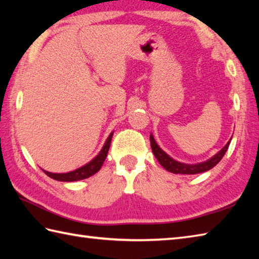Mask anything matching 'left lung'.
<instances>
[{
	"label": "left lung",
	"instance_id": "obj_1",
	"mask_svg": "<svg viewBox=\"0 0 259 259\" xmlns=\"http://www.w3.org/2000/svg\"><path fill=\"white\" fill-rule=\"evenodd\" d=\"M230 141H232V138L229 139V141L225 145V147L222 150H219L216 155H213L211 158H209L206 161L198 162V163H184V162L175 160V159L170 157L168 153L164 152L161 148L158 146L155 138H153L152 134H150L151 149H152L153 155H155L157 160L159 161V163H160L164 169L168 170L169 172L180 174V175H196V174H201L210 170L222 160V158L225 156V153H226L228 149Z\"/></svg>",
	"mask_w": 259,
	"mask_h": 259
}]
</instances>
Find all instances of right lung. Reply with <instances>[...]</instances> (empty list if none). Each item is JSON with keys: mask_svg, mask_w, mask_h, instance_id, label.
I'll use <instances>...</instances> for the list:
<instances>
[{"mask_svg": "<svg viewBox=\"0 0 259 259\" xmlns=\"http://www.w3.org/2000/svg\"><path fill=\"white\" fill-rule=\"evenodd\" d=\"M112 136H113V131L109 135L100 152H99L98 155L92 159V160L85 163L84 166H82L75 170H72V171L63 172V174L50 172V171H47V170H45V169H42V170L46 172V175L49 176V177L54 179V180H58V181H68V183H71V181H78V180H83V179L89 178V177H91V176L97 174L99 170H100V168L102 167V164H103L104 160H106L107 155H108Z\"/></svg>", "mask_w": 259, "mask_h": 259, "instance_id": "right-lung-1", "label": "right lung"}]
</instances>
